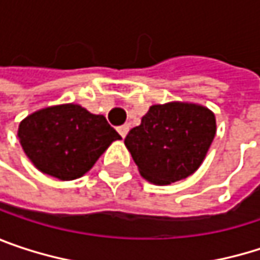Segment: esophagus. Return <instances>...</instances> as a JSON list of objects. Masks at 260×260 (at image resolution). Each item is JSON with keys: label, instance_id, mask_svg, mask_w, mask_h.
Instances as JSON below:
<instances>
[{"label": "esophagus", "instance_id": "obj_1", "mask_svg": "<svg viewBox=\"0 0 260 260\" xmlns=\"http://www.w3.org/2000/svg\"><path fill=\"white\" fill-rule=\"evenodd\" d=\"M117 131H119V134L122 135V138H125L126 134H128V131H129V126H128V125H122V126L117 128Z\"/></svg>", "mask_w": 260, "mask_h": 260}]
</instances>
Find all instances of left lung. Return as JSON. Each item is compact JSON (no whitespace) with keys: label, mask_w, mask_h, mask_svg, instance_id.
Listing matches in <instances>:
<instances>
[{"label":"left lung","mask_w":260,"mask_h":260,"mask_svg":"<svg viewBox=\"0 0 260 260\" xmlns=\"http://www.w3.org/2000/svg\"><path fill=\"white\" fill-rule=\"evenodd\" d=\"M215 137V116L205 107L172 102L152 105L125 144L140 175L167 185L194 173Z\"/></svg>","instance_id":"obj_1"}]
</instances>
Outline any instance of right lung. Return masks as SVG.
I'll use <instances>...</instances> for the list:
<instances>
[{
    "label": "right lung",
    "instance_id": "obj_1",
    "mask_svg": "<svg viewBox=\"0 0 260 260\" xmlns=\"http://www.w3.org/2000/svg\"><path fill=\"white\" fill-rule=\"evenodd\" d=\"M18 135L31 162L61 181L81 178L114 140H120L104 116L75 104L32 113L21 122Z\"/></svg>",
    "mask_w": 260,
    "mask_h": 260
}]
</instances>
